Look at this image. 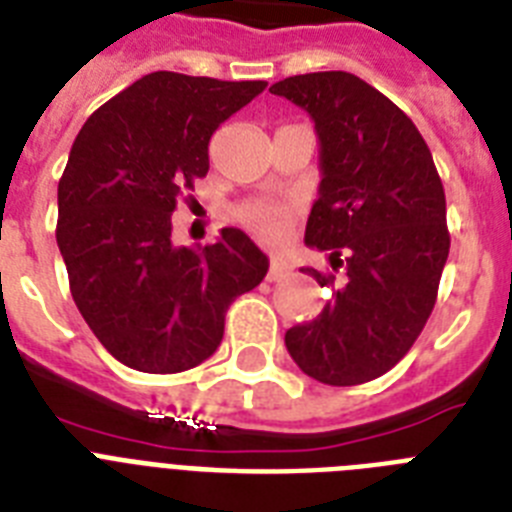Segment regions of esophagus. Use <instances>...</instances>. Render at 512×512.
Returning <instances> with one entry per match:
<instances>
[{
    "label": "esophagus",
    "instance_id": "obj_1",
    "mask_svg": "<svg viewBox=\"0 0 512 512\" xmlns=\"http://www.w3.org/2000/svg\"><path fill=\"white\" fill-rule=\"evenodd\" d=\"M289 273H292V265L284 263V260H278V257H273V260H270L268 281H281V278H286Z\"/></svg>",
    "mask_w": 512,
    "mask_h": 512
}]
</instances>
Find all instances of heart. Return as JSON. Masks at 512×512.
Returning <instances> with one entry per match:
<instances>
[{"label": "heart", "instance_id": "obj_1", "mask_svg": "<svg viewBox=\"0 0 512 512\" xmlns=\"http://www.w3.org/2000/svg\"><path fill=\"white\" fill-rule=\"evenodd\" d=\"M297 213L294 202H278V199H249L236 207V220L247 228L249 234L260 239H278L292 226V218Z\"/></svg>", "mask_w": 512, "mask_h": 512}]
</instances>
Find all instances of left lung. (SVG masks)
<instances>
[{"mask_svg": "<svg viewBox=\"0 0 512 512\" xmlns=\"http://www.w3.org/2000/svg\"><path fill=\"white\" fill-rule=\"evenodd\" d=\"M270 91L315 123L321 186L305 244L331 263L305 270L331 297L286 331V350L321 384H365L400 363L434 310L450 255L442 178L413 120L363 78L326 70Z\"/></svg>", "mask_w": 512, "mask_h": 512, "instance_id": "8db88e82", "label": "left lung"}]
</instances>
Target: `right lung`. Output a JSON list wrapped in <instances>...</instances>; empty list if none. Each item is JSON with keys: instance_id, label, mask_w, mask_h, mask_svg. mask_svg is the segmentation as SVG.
Listing matches in <instances>:
<instances>
[{"instance_id": "obj_1", "label": "right lung", "mask_w": 512, "mask_h": 512, "mask_svg": "<svg viewBox=\"0 0 512 512\" xmlns=\"http://www.w3.org/2000/svg\"><path fill=\"white\" fill-rule=\"evenodd\" d=\"M265 81L157 70L78 131L57 186V247L83 321L115 360L181 373L213 355L226 310L268 273L239 228L205 247L170 239L184 189L210 170V139Z\"/></svg>"}]
</instances>
